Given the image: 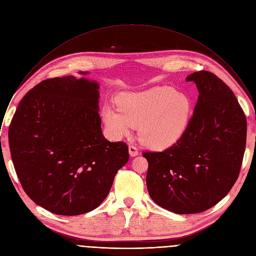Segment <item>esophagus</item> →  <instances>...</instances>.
<instances>
[{"instance_id":"esophagus-1","label":"esophagus","mask_w":256,"mask_h":256,"mask_svg":"<svg viewBox=\"0 0 256 256\" xmlns=\"http://www.w3.org/2000/svg\"><path fill=\"white\" fill-rule=\"evenodd\" d=\"M128 152H130V155L132 157H134V156L138 155V148H136V146H134V144H130Z\"/></svg>"}]
</instances>
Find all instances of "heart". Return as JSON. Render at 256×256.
<instances>
[{
	"instance_id": "b5f03b06",
	"label": "heart",
	"mask_w": 256,
	"mask_h": 256,
	"mask_svg": "<svg viewBox=\"0 0 256 256\" xmlns=\"http://www.w3.org/2000/svg\"><path fill=\"white\" fill-rule=\"evenodd\" d=\"M118 108L102 110L105 128L112 138H120L140 126V140L152 148H167L175 144L188 126L192 103L186 94L169 87L124 93Z\"/></svg>"
}]
</instances>
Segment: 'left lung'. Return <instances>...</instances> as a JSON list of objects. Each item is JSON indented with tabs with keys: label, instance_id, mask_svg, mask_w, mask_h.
Segmentation results:
<instances>
[{
	"label": "left lung",
	"instance_id": "left-lung-1",
	"mask_svg": "<svg viewBox=\"0 0 256 256\" xmlns=\"http://www.w3.org/2000/svg\"><path fill=\"white\" fill-rule=\"evenodd\" d=\"M186 81L200 95L182 136L162 152H144L147 188L163 208L180 214L204 212L231 190L246 146V116L233 91L212 72L198 70Z\"/></svg>",
	"mask_w": 256,
	"mask_h": 256
}]
</instances>
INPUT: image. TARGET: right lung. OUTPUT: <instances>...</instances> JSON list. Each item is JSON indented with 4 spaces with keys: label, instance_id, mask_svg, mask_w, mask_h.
I'll return each mask as SVG.
<instances>
[{
    "label": "right lung",
    "instance_id": "1",
    "mask_svg": "<svg viewBox=\"0 0 256 256\" xmlns=\"http://www.w3.org/2000/svg\"><path fill=\"white\" fill-rule=\"evenodd\" d=\"M98 88L74 76L44 80L22 98L10 124L20 184L35 204L54 214L96 208L130 159L124 142H112L102 134Z\"/></svg>",
    "mask_w": 256,
    "mask_h": 256
}]
</instances>
